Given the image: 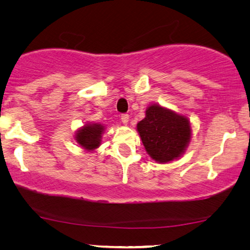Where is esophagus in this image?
I'll return each mask as SVG.
<instances>
[{
  "mask_svg": "<svg viewBox=\"0 0 250 250\" xmlns=\"http://www.w3.org/2000/svg\"><path fill=\"white\" fill-rule=\"evenodd\" d=\"M121 119H122V122H123V124H127L128 123V121H129V116L127 115V114H124V115H122L121 116Z\"/></svg>",
  "mask_w": 250,
  "mask_h": 250,
  "instance_id": "esophagus-1",
  "label": "esophagus"
}]
</instances>
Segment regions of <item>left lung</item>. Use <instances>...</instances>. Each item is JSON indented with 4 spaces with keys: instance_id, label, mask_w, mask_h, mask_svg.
<instances>
[{
    "instance_id": "1",
    "label": "left lung",
    "mask_w": 250,
    "mask_h": 250,
    "mask_svg": "<svg viewBox=\"0 0 250 250\" xmlns=\"http://www.w3.org/2000/svg\"><path fill=\"white\" fill-rule=\"evenodd\" d=\"M146 151L157 163L179 159L189 146L192 129L188 117L159 104H150L136 125Z\"/></svg>"
}]
</instances>
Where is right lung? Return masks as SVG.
<instances>
[{
  "mask_svg": "<svg viewBox=\"0 0 250 250\" xmlns=\"http://www.w3.org/2000/svg\"><path fill=\"white\" fill-rule=\"evenodd\" d=\"M104 126L102 124H85L75 133V140L86 151H94L101 145Z\"/></svg>",
  "mask_w": 250,
  "mask_h": 250,
  "instance_id": "add662e5",
  "label": "right lung"
}]
</instances>
